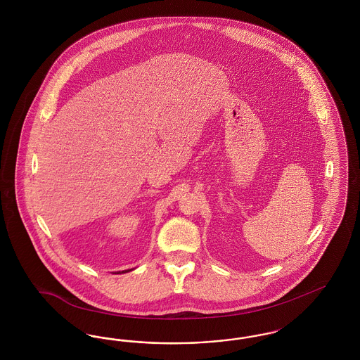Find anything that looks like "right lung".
<instances>
[{
	"instance_id": "right-lung-1",
	"label": "right lung",
	"mask_w": 360,
	"mask_h": 360,
	"mask_svg": "<svg viewBox=\"0 0 360 360\" xmlns=\"http://www.w3.org/2000/svg\"><path fill=\"white\" fill-rule=\"evenodd\" d=\"M134 269H131V270H122V271H117V274H122V273H129V271H132Z\"/></svg>"
}]
</instances>
